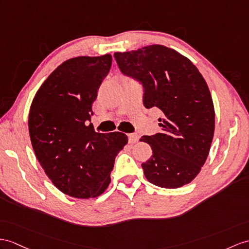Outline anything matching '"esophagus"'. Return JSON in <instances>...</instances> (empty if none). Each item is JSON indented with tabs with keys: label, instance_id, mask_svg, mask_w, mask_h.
<instances>
[{
	"label": "esophagus",
	"instance_id": "1",
	"mask_svg": "<svg viewBox=\"0 0 249 249\" xmlns=\"http://www.w3.org/2000/svg\"><path fill=\"white\" fill-rule=\"evenodd\" d=\"M128 136H129L130 143H135L139 141V136H138L137 133H131V134H129Z\"/></svg>",
	"mask_w": 249,
	"mask_h": 249
}]
</instances>
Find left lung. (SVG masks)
Listing matches in <instances>:
<instances>
[{
  "mask_svg": "<svg viewBox=\"0 0 249 249\" xmlns=\"http://www.w3.org/2000/svg\"><path fill=\"white\" fill-rule=\"evenodd\" d=\"M123 74L143 87V106L157 107L161 132L141 142L152 149L142 163L151 184L175 189L189 184L201 171L214 134V107L204 77L187 57L153 44L115 53Z\"/></svg>",
  "mask_w": 249,
  "mask_h": 249,
  "instance_id": "left-lung-1",
  "label": "left lung"
}]
</instances>
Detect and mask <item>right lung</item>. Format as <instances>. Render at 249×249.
Segmentation results:
<instances>
[{
	"mask_svg": "<svg viewBox=\"0 0 249 249\" xmlns=\"http://www.w3.org/2000/svg\"><path fill=\"white\" fill-rule=\"evenodd\" d=\"M111 65L110 53L66 60L30 106L28 129L37 160L52 183L76 198H94L107 190L115 157L128 143L124 133H97L88 124Z\"/></svg>",
	"mask_w": 249,
	"mask_h": 249,
	"instance_id": "1",
	"label": "right lung"
}]
</instances>
